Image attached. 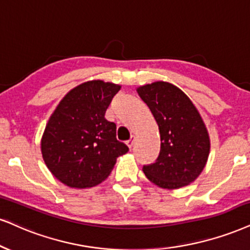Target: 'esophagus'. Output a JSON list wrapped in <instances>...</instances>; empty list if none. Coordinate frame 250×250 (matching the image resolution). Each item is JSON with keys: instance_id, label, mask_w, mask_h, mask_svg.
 Here are the masks:
<instances>
[{"instance_id": "esophagus-1", "label": "esophagus", "mask_w": 250, "mask_h": 250, "mask_svg": "<svg viewBox=\"0 0 250 250\" xmlns=\"http://www.w3.org/2000/svg\"><path fill=\"white\" fill-rule=\"evenodd\" d=\"M134 141H135V137L134 135H132L131 137V139L127 141V143H126V145H127V147L128 148H132V147H133V144H134Z\"/></svg>"}]
</instances>
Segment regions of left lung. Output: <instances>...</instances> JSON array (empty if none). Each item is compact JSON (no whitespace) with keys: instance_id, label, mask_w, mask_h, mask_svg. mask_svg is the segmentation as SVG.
<instances>
[{"instance_id":"8db88e82","label":"left lung","mask_w":250,"mask_h":250,"mask_svg":"<svg viewBox=\"0 0 250 250\" xmlns=\"http://www.w3.org/2000/svg\"><path fill=\"white\" fill-rule=\"evenodd\" d=\"M137 92L158 123L161 149L155 163L144 166L146 177L162 189L189 186L204 170L211 143L208 128L189 97L172 83L156 81Z\"/></svg>"}]
</instances>
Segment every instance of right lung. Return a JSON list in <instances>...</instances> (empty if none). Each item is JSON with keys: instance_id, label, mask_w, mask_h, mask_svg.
Segmentation results:
<instances>
[{"instance_id": "obj_1", "label": "right lung", "mask_w": 250, "mask_h": 250, "mask_svg": "<svg viewBox=\"0 0 250 250\" xmlns=\"http://www.w3.org/2000/svg\"><path fill=\"white\" fill-rule=\"evenodd\" d=\"M120 85L102 80L83 82L64 95L42 133L46 167L69 188L85 189L109 176L128 147L116 138V124L104 118Z\"/></svg>"}]
</instances>
